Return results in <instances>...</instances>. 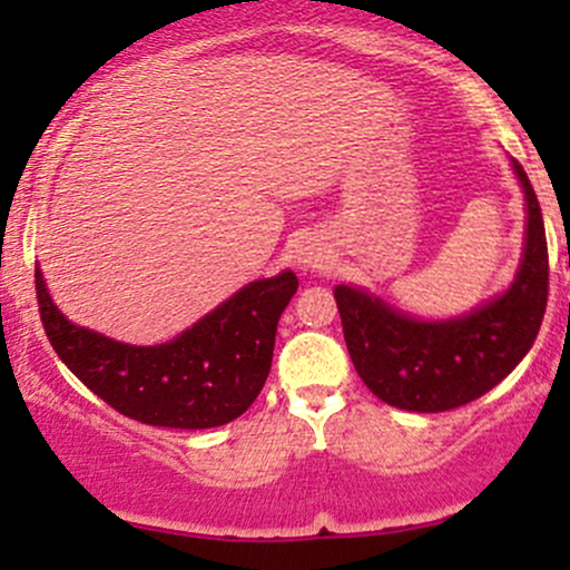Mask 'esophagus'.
<instances>
[{
    "label": "esophagus",
    "mask_w": 570,
    "mask_h": 570,
    "mask_svg": "<svg viewBox=\"0 0 570 570\" xmlns=\"http://www.w3.org/2000/svg\"><path fill=\"white\" fill-rule=\"evenodd\" d=\"M298 264H302L304 268H320V266H323V255H320V253H302Z\"/></svg>",
    "instance_id": "obj_1"
}]
</instances>
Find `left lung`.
<instances>
[{
  "label": "left lung",
  "instance_id": "left-lung-1",
  "mask_svg": "<svg viewBox=\"0 0 570 570\" xmlns=\"http://www.w3.org/2000/svg\"><path fill=\"white\" fill-rule=\"evenodd\" d=\"M525 190L528 228L520 272L503 296L455 320L409 317L361 287L334 291L344 342L376 399L406 412H446L476 401L514 371L539 336L549 296V253L535 190L511 161Z\"/></svg>",
  "mask_w": 570,
  "mask_h": 570
}]
</instances>
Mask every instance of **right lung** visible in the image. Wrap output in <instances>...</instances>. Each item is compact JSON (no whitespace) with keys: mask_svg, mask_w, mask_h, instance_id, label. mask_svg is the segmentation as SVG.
I'll return each mask as SVG.
<instances>
[{"mask_svg":"<svg viewBox=\"0 0 570 570\" xmlns=\"http://www.w3.org/2000/svg\"><path fill=\"white\" fill-rule=\"evenodd\" d=\"M42 328L56 355L115 412L147 425H226L245 414L272 368L279 315L298 279L293 272L258 279L234 293L194 328L156 347H134L61 315L35 272Z\"/></svg>","mask_w":570,"mask_h":570,"instance_id":"obj_1","label":"right lung"}]
</instances>
